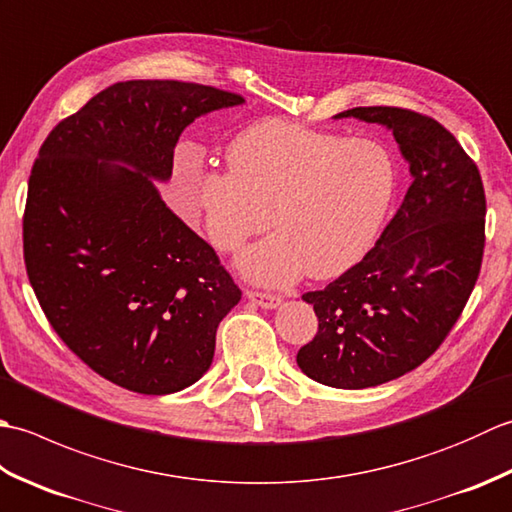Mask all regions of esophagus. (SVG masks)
Returning <instances> with one entry per match:
<instances>
[{"instance_id":"esophagus-1","label":"esophagus","mask_w":512,"mask_h":512,"mask_svg":"<svg viewBox=\"0 0 512 512\" xmlns=\"http://www.w3.org/2000/svg\"><path fill=\"white\" fill-rule=\"evenodd\" d=\"M246 299L253 301L259 308H279L281 306V297L279 295H270V292H259V290H246Z\"/></svg>"}]
</instances>
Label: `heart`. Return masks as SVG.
<instances>
[{
  "instance_id": "heart-1",
  "label": "heart",
  "mask_w": 512,
  "mask_h": 512,
  "mask_svg": "<svg viewBox=\"0 0 512 512\" xmlns=\"http://www.w3.org/2000/svg\"><path fill=\"white\" fill-rule=\"evenodd\" d=\"M228 171L187 173L211 244L235 253L273 226L277 235L246 250L244 275L288 284L345 273L372 246L396 187L387 151L365 138L321 132L288 118H264L226 151Z\"/></svg>"
}]
</instances>
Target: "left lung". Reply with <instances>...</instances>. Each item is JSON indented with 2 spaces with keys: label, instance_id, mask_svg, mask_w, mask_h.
Masks as SVG:
<instances>
[{
  "label": "left lung",
  "instance_id": "obj_1",
  "mask_svg": "<svg viewBox=\"0 0 512 512\" xmlns=\"http://www.w3.org/2000/svg\"><path fill=\"white\" fill-rule=\"evenodd\" d=\"M347 116L387 125L413 180L361 262L303 295L319 332L297 365L321 385L365 389L422 365L458 323L482 268L486 195L475 160L436 118L389 105L336 114Z\"/></svg>",
  "mask_w": 512,
  "mask_h": 512
}]
</instances>
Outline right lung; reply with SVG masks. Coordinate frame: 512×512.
Returning <instances> with one entry per match:
<instances>
[{
    "label": "right lung",
    "instance_id": "obj_1",
    "mask_svg": "<svg viewBox=\"0 0 512 512\" xmlns=\"http://www.w3.org/2000/svg\"><path fill=\"white\" fill-rule=\"evenodd\" d=\"M239 103L242 94L202 83H114L63 118L32 165L30 286L59 339L118 387L162 396L193 385L242 299L213 246L149 180L171 176L184 127Z\"/></svg>",
    "mask_w": 512,
    "mask_h": 512
}]
</instances>
